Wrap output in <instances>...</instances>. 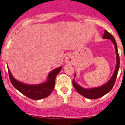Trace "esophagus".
Here are the masks:
<instances>
[{"label": "esophagus", "mask_w": 125, "mask_h": 125, "mask_svg": "<svg viewBox=\"0 0 125 125\" xmlns=\"http://www.w3.org/2000/svg\"><path fill=\"white\" fill-rule=\"evenodd\" d=\"M72 62V58L71 57H66L65 59V62L67 63H71Z\"/></svg>", "instance_id": "34e87169"}]
</instances>
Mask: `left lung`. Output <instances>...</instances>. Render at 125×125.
<instances>
[{"instance_id":"1","label":"left lung","mask_w":125,"mask_h":125,"mask_svg":"<svg viewBox=\"0 0 125 125\" xmlns=\"http://www.w3.org/2000/svg\"><path fill=\"white\" fill-rule=\"evenodd\" d=\"M103 39H109L113 44L114 45V47H115V53H116V66H115V71H114L113 75L111 77V79L107 82L104 85H102V86L96 87V88H84L83 87L77 83L74 80V78H75L76 74H75L74 75V79L73 80V85L74 86V88L77 90V91L83 95L85 97L89 99H97L103 96L107 93H109L112 88L114 86V83H115V80L117 79V74H118V70H119V66H120V58L119 55L118 53V50H117V46L116 42H115V39L114 38L113 36L109 32H108L106 30H104V35L103 36Z\"/></svg>"}]
</instances>
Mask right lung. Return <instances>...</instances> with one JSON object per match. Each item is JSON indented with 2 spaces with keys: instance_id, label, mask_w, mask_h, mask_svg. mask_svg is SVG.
Returning a JSON list of instances; mask_svg holds the SVG:
<instances>
[{
  "instance_id": "add662e5",
  "label": "right lung",
  "mask_w": 125,
  "mask_h": 125,
  "mask_svg": "<svg viewBox=\"0 0 125 125\" xmlns=\"http://www.w3.org/2000/svg\"><path fill=\"white\" fill-rule=\"evenodd\" d=\"M62 68V66H60L51 71L48 75L45 82L37 85H30L21 82L14 77L8 68V71L10 81L16 89L30 99L40 100L47 97L52 91L55 86V77L60 71Z\"/></svg>"
}]
</instances>
